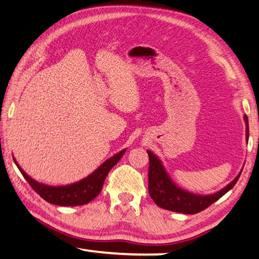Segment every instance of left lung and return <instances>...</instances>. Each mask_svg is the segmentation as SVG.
<instances>
[{
  "mask_svg": "<svg viewBox=\"0 0 259 259\" xmlns=\"http://www.w3.org/2000/svg\"><path fill=\"white\" fill-rule=\"evenodd\" d=\"M246 122V139L249 138V125L248 117L243 116ZM149 156V168H148V191L152 199L158 207L177 211L183 214H196L204 210L210 206L221 197L224 196L240 178V173L233 180L225 186L223 189L214 192L210 195H198L190 192L181 187L176 185L171 177L168 176L163 163L156 155L150 150H147Z\"/></svg>",
  "mask_w": 259,
  "mask_h": 259,
  "instance_id": "1",
  "label": "left lung"
}]
</instances>
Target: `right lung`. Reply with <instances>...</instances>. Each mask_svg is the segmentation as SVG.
I'll use <instances>...</instances> for the list:
<instances>
[{"label":"right lung","instance_id":"1","mask_svg":"<svg viewBox=\"0 0 259 259\" xmlns=\"http://www.w3.org/2000/svg\"><path fill=\"white\" fill-rule=\"evenodd\" d=\"M125 150L126 149H122L109 159H106V161L101 164L92 175L81 179L80 181L71 183V185L56 187L44 185V183H40L34 180V179L30 178L20 166H19L16 159H15V163L18 166L19 171L21 172V175L31 186L32 189H34L41 198L48 201V203L59 206H80L92 201L98 194H100L103 185H104L107 173H109L111 168L120 161V158L123 156Z\"/></svg>","mask_w":259,"mask_h":259}]
</instances>
